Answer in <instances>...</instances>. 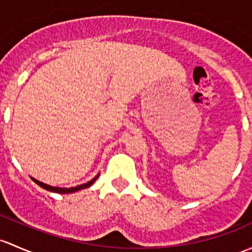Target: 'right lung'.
Listing matches in <instances>:
<instances>
[{
	"mask_svg": "<svg viewBox=\"0 0 252 252\" xmlns=\"http://www.w3.org/2000/svg\"><path fill=\"white\" fill-rule=\"evenodd\" d=\"M99 175L100 174H97L96 176L94 177V179L91 180V181H88L87 184L79 185V186H76V187H70V189H63V187H53V186H49V185H47V184H43V182L38 181V180L33 179V177H31V179H32V181L36 182V184L38 185L39 187H42V189L50 190V192H54V193H60V194H66V193H73V192H77V190L88 189V187H91L92 185L94 184L95 181H96V179L99 177Z\"/></svg>",
	"mask_w": 252,
	"mask_h": 252,
	"instance_id": "add662e5",
	"label": "right lung"
}]
</instances>
